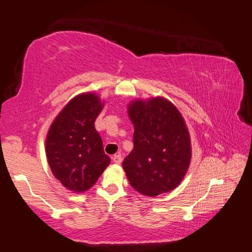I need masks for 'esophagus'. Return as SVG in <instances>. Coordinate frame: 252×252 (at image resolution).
I'll return each instance as SVG.
<instances>
[{
	"label": "esophagus",
	"mask_w": 252,
	"mask_h": 252,
	"mask_svg": "<svg viewBox=\"0 0 252 252\" xmlns=\"http://www.w3.org/2000/svg\"><path fill=\"white\" fill-rule=\"evenodd\" d=\"M112 159H113V162L116 164H120L122 162V156L121 154H115V155L112 157Z\"/></svg>",
	"instance_id": "obj_1"
}]
</instances>
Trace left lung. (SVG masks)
<instances>
[{"label":"left lung","instance_id":"8db88e82","mask_svg":"<svg viewBox=\"0 0 252 252\" xmlns=\"http://www.w3.org/2000/svg\"><path fill=\"white\" fill-rule=\"evenodd\" d=\"M129 116L134 126L133 149L122 164L130 185L149 197L173 190L191 159L185 120L173 104L160 97L131 103Z\"/></svg>","mask_w":252,"mask_h":252}]
</instances>
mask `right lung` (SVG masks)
Returning a JSON list of instances; mask_svg holds the SVG:
<instances>
[{
  "label": "right lung",
  "mask_w": 252,
  "mask_h": 252,
  "mask_svg": "<svg viewBox=\"0 0 252 252\" xmlns=\"http://www.w3.org/2000/svg\"><path fill=\"white\" fill-rule=\"evenodd\" d=\"M102 108L98 96L82 94L66 104L48 131V164L55 178L71 191L88 190L111 163L95 129Z\"/></svg>",
  "instance_id": "right-lung-1"
}]
</instances>
